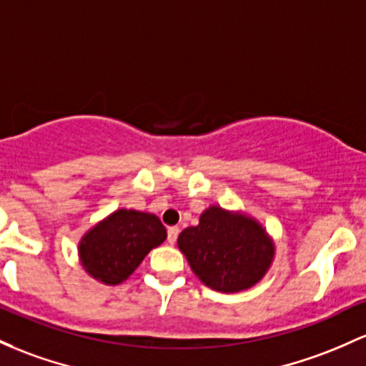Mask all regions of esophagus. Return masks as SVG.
<instances>
[{"instance_id": "obj_1", "label": "esophagus", "mask_w": 366, "mask_h": 366, "mask_svg": "<svg viewBox=\"0 0 366 366\" xmlns=\"http://www.w3.org/2000/svg\"><path fill=\"white\" fill-rule=\"evenodd\" d=\"M177 236H179V227L177 226L168 227V243L174 244L177 242Z\"/></svg>"}]
</instances>
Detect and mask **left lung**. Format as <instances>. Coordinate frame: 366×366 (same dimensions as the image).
<instances>
[{
    "instance_id": "8db88e82",
    "label": "left lung",
    "mask_w": 366,
    "mask_h": 366,
    "mask_svg": "<svg viewBox=\"0 0 366 366\" xmlns=\"http://www.w3.org/2000/svg\"><path fill=\"white\" fill-rule=\"evenodd\" d=\"M177 243L194 274L226 294L254 287L274 254L271 239L254 219L219 207L204 210L198 226L184 229Z\"/></svg>"
}]
</instances>
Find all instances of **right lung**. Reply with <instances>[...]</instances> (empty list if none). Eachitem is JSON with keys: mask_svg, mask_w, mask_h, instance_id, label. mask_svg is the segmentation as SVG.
Here are the masks:
<instances>
[{"mask_svg": "<svg viewBox=\"0 0 366 366\" xmlns=\"http://www.w3.org/2000/svg\"><path fill=\"white\" fill-rule=\"evenodd\" d=\"M164 238L167 229L156 215L118 210L86 232L79 243V255L95 280L118 285Z\"/></svg>", "mask_w": 366, "mask_h": 366, "instance_id": "obj_1", "label": "right lung"}]
</instances>
